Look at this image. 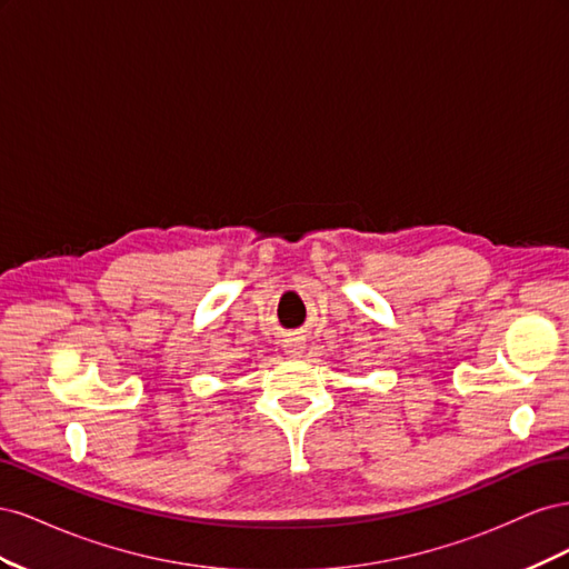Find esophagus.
I'll return each instance as SVG.
<instances>
[{
  "label": "esophagus",
  "mask_w": 569,
  "mask_h": 569,
  "mask_svg": "<svg viewBox=\"0 0 569 569\" xmlns=\"http://www.w3.org/2000/svg\"><path fill=\"white\" fill-rule=\"evenodd\" d=\"M284 349H287L289 356H301V351L306 349V343H303L301 337H289V339H284Z\"/></svg>",
  "instance_id": "esophagus-1"
}]
</instances>
